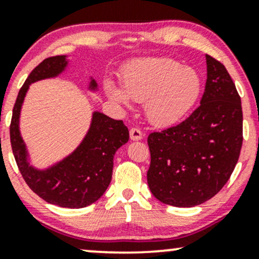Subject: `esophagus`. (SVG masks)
I'll return each instance as SVG.
<instances>
[{
    "label": "esophagus",
    "instance_id": "obj_1",
    "mask_svg": "<svg viewBox=\"0 0 259 259\" xmlns=\"http://www.w3.org/2000/svg\"><path fill=\"white\" fill-rule=\"evenodd\" d=\"M130 137L132 141H141L143 138V133L138 128H131L130 131Z\"/></svg>",
    "mask_w": 259,
    "mask_h": 259
}]
</instances>
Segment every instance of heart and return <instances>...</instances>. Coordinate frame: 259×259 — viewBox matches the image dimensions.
<instances>
[{
	"instance_id": "obj_1",
	"label": "heart",
	"mask_w": 259,
	"mask_h": 259,
	"mask_svg": "<svg viewBox=\"0 0 259 259\" xmlns=\"http://www.w3.org/2000/svg\"><path fill=\"white\" fill-rule=\"evenodd\" d=\"M122 88L108 84L111 99L128 104L144 102L149 121L159 126L175 123L195 105L201 79L194 68L182 66L170 58H148L128 64L122 73Z\"/></svg>"
}]
</instances>
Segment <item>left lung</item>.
Returning <instances> with one entry per match:
<instances>
[{"label":"left lung","mask_w":259,"mask_h":259,"mask_svg":"<svg viewBox=\"0 0 259 259\" xmlns=\"http://www.w3.org/2000/svg\"><path fill=\"white\" fill-rule=\"evenodd\" d=\"M207 79L200 106L180 122L148 136L147 182L163 204L193 207L230 179L242 141L241 97L224 64L206 55Z\"/></svg>","instance_id":"1"}]
</instances>
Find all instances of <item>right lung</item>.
I'll return each instance as SVG.
<instances>
[{
	"label": "right lung",
	"instance_id": "add662e5",
	"mask_svg": "<svg viewBox=\"0 0 259 259\" xmlns=\"http://www.w3.org/2000/svg\"><path fill=\"white\" fill-rule=\"evenodd\" d=\"M68 65L65 55L47 58L35 66L19 90L10 126L12 152L27 185L49 204L80 208L97 201L111 183L113 155L128 142V128L101 112H94L90 128L75 151L48 169H35L28 163L26 144L19 132V115L23 100L32 82L55 77ZM90 90H96L94 79Z\"/></svg>",
	"mask_w": 259,
	"mask_h": 259
}]
</instances>
